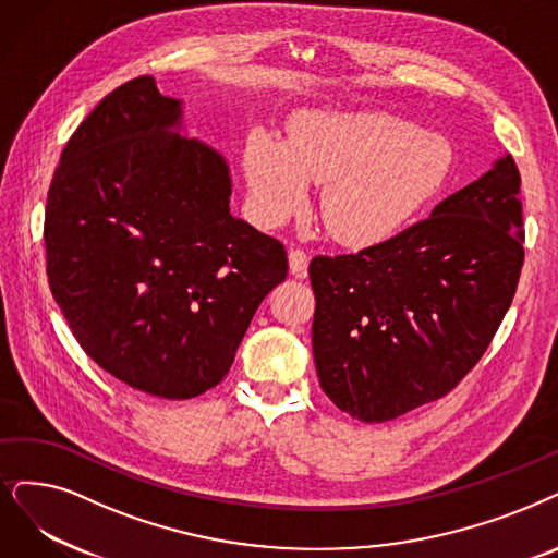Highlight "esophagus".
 <instances>
[{"label":"esophagus","instance_id":"1","mask_svg":"<svg viewBox=\"0 0 558 558\" xmlns=\"http://www.w3.org/2000/svg\"><path fill=\"white\" fill-rule=\"evenodd\" d=\"M306 265H308V258L302 250H291L288 252V267H291V272L295 277H304L306 275Z\"/></svg>","mask_w":558,"mask_h":558}]
</instances>
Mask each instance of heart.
<instances>
[{
	"label": "heart",
	"instance_id": "heart-1",
	"mask_svg": "<svg viewBox=\"0 0 558 558\" xmlns=\"http://www.w3.org/2000/svg\"><path fill=\"white\" fill-rule=\"evenodd\" d=\"M453 144L387 111L304 109L286 142L256 132L244 175L263 225L277 227L306 206L308 183H325L320 219L350 247L385 242L447 185Z\"/></svg>",
	"mask_w": 558,
	"mask_h": 558
}]
</instances>
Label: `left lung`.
Instances as JSON below:
<instances>
[{
  "mask_svg": "<svg viewBox=\"0 0 558 558\" xmlns=\"http://www.w3.org/2000/svg\"><path fill=\"white\" fill-rule=\"evenodd\" d=\"M518 194L520 171L504 153L408 231L311 260V343L333 405L385 423L447 396L474 368L522 272Z\"/></svg>",
  "mask_w": 558,
  "mask_h": 558,
  "instance_id": "8db88e82",
  "label": "left lung"
}]
</instances>
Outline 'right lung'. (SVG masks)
<instances>
[{
    "label": "right lung",
    "instance_id": "right-lung-1",
    "mask_svg": "<svg viewBox=\"0 0 558 558\" xmlns=\"http://www.w3.org/2000/svg\"><path fill=\"white\" fill-rule=\"evenodd\" d=\"M231 169L187 137L185 105L150 75L88 114L46 208L52 295L92 360L144 393L221 383L258 304L286 279L283 244L229 210Z\"/></svg>",
    "mask_w": 558,
    "mask_h": 558
}]
</instances>
